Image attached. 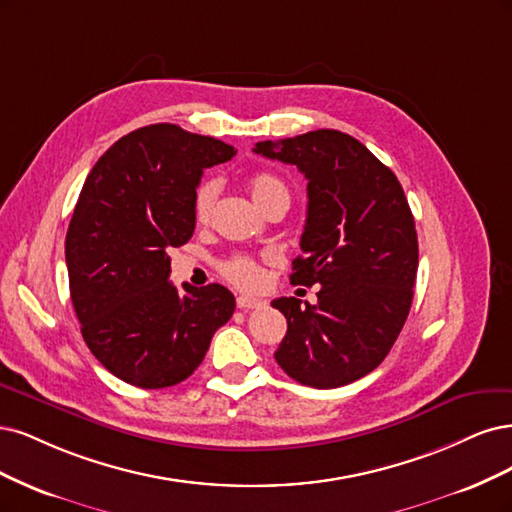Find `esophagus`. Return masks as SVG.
I'll return each instance as SVG.
<instances>
[{
  "label": "esophagus",
  "mask_w": 512,
  "mask_h": 512,
  "mask_svg": "<svg viewBox=\"0 0 512 512\" xmlns=\"http://www.w3.org/2000/svg\"><path fill=\"white\" fill-rule=\"evenodd\" d=\"M263 302L257 300V298H251V295H238L236 298V306L240 310H253V308H259Z\"/></svg>",
  "instance_id": "34e87169"
}]
</instances>
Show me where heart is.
<instances>
[{"label": "heart", "instance_id": "b5f03b06", "mask_svg": "<svg viewBox=\"0 0 512 512\" xmlns=\"http://www.w3.org/2000/svg\"><path fill=\"white\" fill-rule=\"evenodd\" d=\"M249 189L253 200L266 210L270 204L278 200H287L289 202V189L283 183V180L272 176V174H255L249 180ZM221 193V183L217 178H208L200 187L195 189L193 195V217L197 223H206L212 217L214 204L219 200ZM221 272L227 280H232L234 285L240 289H257L263 280V272L259 261H255L249 255H234L221 263Z\"/></svg>", "mask_w": 512, "mask_h": 512}]
</instances>
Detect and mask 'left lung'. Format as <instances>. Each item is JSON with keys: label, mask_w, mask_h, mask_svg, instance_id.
Returning a JSON list of instances; mask_svg holds the SVG:
<instances>
[{"label": "left lung", "mask_w": 512, "mask_h": 512, "mask_svg": "<svg viewBox=\"0 0 512 512\" xmlns=\"http://www.w3.org/2000/svg\"><path fill=\"white\" fill-rule=\"evenodd\" d=\"M308 180V212L293 285H321L317 304L278 298L287 336L274 353L293 381L349 385L381 366L406 323L419 266L415 219L400 180L336 129L257 142Z\"/></svg>", "instance_id": "1"}]
</instances>
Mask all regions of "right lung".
Listing matches in <instances>:
<instances>
[{
  "mask_svg": "<svg viewBox=\"0 0 512 512\" xmlns=\"http://www.w3.org/2000/svg\"><path fill=\"white\" fill-rule=\"evenodd\" d=\"M236 148L172 123L140 127L97 159L65 236L70 295L89 351L121 381L163 389L189 378L234 315L229 289L170 283L172 246L195 229L206 168Z\"/></svg>",
  "mask_w": 512,
  "mask_h": 512,
  "instance_id": "1",
  "label": "right lung"
}]
</instances>
